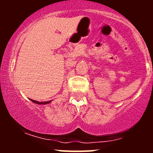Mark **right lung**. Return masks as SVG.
Listing matches in <instances>:
<instances>
[{
    "instance_id": "right-lung-1",
    "label": "right lung",
    "mask_w": 153,
    "mask_h": 153,
    "mask_svg": "<svg viewBox=\"0 0 153 153\" xmlns=\"http://www.w3.org/2000/svg\"><path fill=\"white\" fill-rule=\"evenodd\" d=\"M32 102H34L35 103H37V104H47V103H50L51 102V101H45V102H39L37 101H35V100H32V99H30Z\"/></svg>"
}]
</instances>
